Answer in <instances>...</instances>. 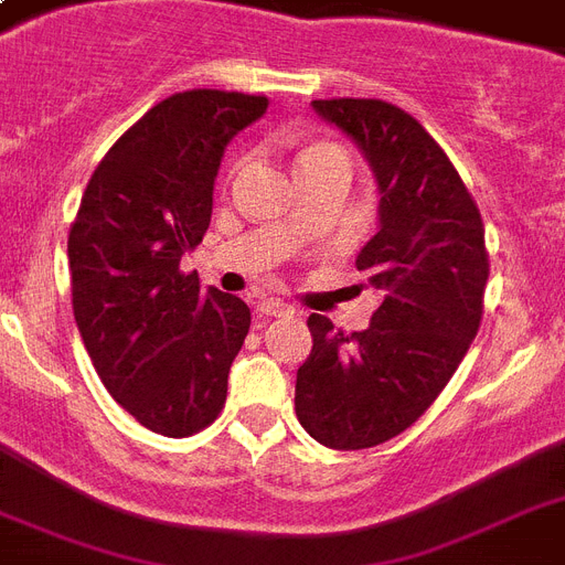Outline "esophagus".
<instances>
[{"mask_svg": "<svg viewBox=\"0 0 565 565\" xmlns=\"http://www.w3.org/2000/svg\"><path fill=\"white\" fill-rule=\"evenodd\" d=\"M292 313V308L281 299H260L257 301V317L269 319V317H287Z\"/></svg>", "mask_w": 565, "mask_h": 565, "instance_id": "34e87169", "label": "esophagus"}]
</instances>
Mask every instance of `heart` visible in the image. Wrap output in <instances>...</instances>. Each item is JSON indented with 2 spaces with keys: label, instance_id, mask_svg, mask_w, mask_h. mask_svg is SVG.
<instances>
[{
  "label": "heart",
  "instance_id": "obj_1",
  "mask_svg": "<svg viewBox=\"0 0 565 565\" xmlns=\"http://www.w3.org/2000/svg\"><path fill=\"white\" fill-rule=\"evenodd\" d=\"M322 154H343V152H340V149H337V146H331V143H313V146H308L305 152H301L299 163L313 161V158H322Z\"/></svg>",
  "mask_w": 565,
  "mask_h": 565
}]
</instances>
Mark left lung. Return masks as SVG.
Returning <instances> with one entry per match:
<instances>
[{
	"label": "left lung",
	"mask_w": 565,
	"mask_h": 565,
	"mask_svg": "<svg viewBox=\"0 0 565 565\" xmlns=\"http://www.w3.org/2000/svg\"><path fill=\"white\" fill-rule=\"evenodd\" d=\"M370 163L377 234L358 269L381 296L370 328L343 334L310 313L308 361L296 372V416L337 451L372 448L411 428L469 352L490 260L472 195L425 128L381 99H317Z\"/></svg>",
	"instance_id": "left-lung-1"
}]
</instances>
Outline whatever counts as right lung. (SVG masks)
Wrapping results in <instances>:
<instances>
[{
	"label": "right lung",
	"instance_id": "add662e5",
	"mask_svg": "<svg viewBox=\"0 0 565 565\" xmlns=\"http://www.w3.org/2000/svg\"><path fill=\"white\" fill-rule=\"evenodd\" d=\"M266 96L184 90L137 119L93 172L70 228L73 313L108 393L143 428L190 437L220 416L246 340V301L181 257L211 225L225 146Z\"/></svg>",
	"mask_w": 565,
	"mask_h": 565
}]
</instances>
